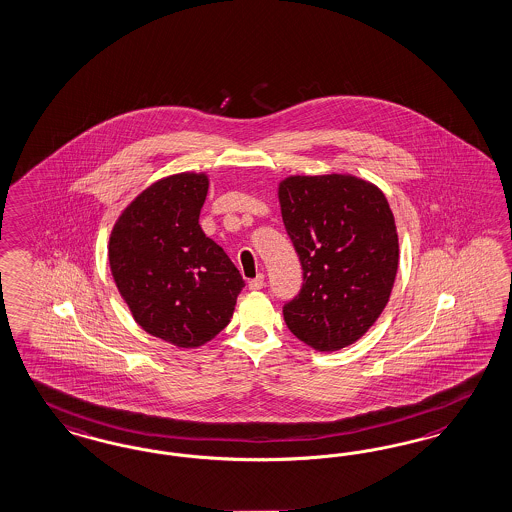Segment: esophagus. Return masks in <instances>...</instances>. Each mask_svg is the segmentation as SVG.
<instances>
[{
	"label": "esophagus",
	"instance_id": "1",
	"mask_svg": "<svg viewBox=\"0 0 512 512\" xmlns=\"http://www.w3.org/2000/svg\"><path fill=\"white\" fill-rule=\"evenodd\" d=\"M263 285H265V274H257L253 280H249L251 291H259V289H263Z\"/></svg>",
	"mask_w": 512,
	"mask_h": 512
}]
</instances>
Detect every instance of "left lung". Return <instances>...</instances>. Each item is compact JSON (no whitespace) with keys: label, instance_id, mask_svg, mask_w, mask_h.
Instances as JSON below:
<instances>
[{"label":"left lung","instance_id":"left-lung-1","mask_svg":"<svg viewBox=\"0 0 512 512\" xmlns=\"http://www.w3.org/2000/svg\"><path fill=\"white\" fill-rule=\"evenodd\" d=\"M278 198L304 278L283 319L310 348L342 350L380 318L395 283L399 238L388 198L350 174L285 177Z\"/></svg>","mask_w":512,"mask_h":512}]
</instances>
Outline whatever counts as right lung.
Listing matches in <instances>:
<instances>
[{
  "mask_svg": "<svg viewBox=\"0 0 512 512\" xmlns=\"http://www.w3.org/2000/svg\"><path fill=\"white\" fill-rule=\"evenodd\" d=\"M210 179L183 172L138 194L109 236V266L149 335L198 348L229 325L246 285L223 247L198 225Z\"/></svg>",
  "mask_w": 512,
  "mask_h": 512,
  "instance_id": "add662e5",
  "label": "right lung"
}]
</instances>
